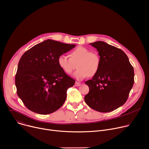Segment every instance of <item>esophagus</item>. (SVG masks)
I'll return each mask as SVG.
<instances>
[{
	"instance_id": "1",
	"label": "esophagus",
	"mask_w": 149,
	"mask_h": 149,
	"mask_svg": "<svg viewBox=\"0 0 149 149\" xmlns=\"http://www.w3.org/2000/svg\"><path fill=\"white\" fill-rule=\"evenodd\" d=\"M80 85H81V84L79 83V82H76L75 83V86H79Z\"/></svg>"
}]
</instances>
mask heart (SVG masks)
Returning <instances> with one entry per match:
<instances>
[{
	"instance_id": "heart-1",
	"label": "heart",
	"mask_w": 149,
	"mask_h": 149,
	"mask_svg": "<svg viewBox=\"0 0 149 149\" xmlns=\"http://www.w3.org/2000/svg\"><path fill=\"white\" fill-rule=\"evenodd\" d=\"M70 57L62 54L58 58V64L66 74H70L75 69L77 64L78 70L74 72V77L78 80H82L88 75H95L100 70L101 58L98 54L90 52L84 47H78L70 53Z\"/></svg>"
}]
</instances>
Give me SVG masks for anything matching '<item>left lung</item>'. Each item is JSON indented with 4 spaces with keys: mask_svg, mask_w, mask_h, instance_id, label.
Returning a JSON list of instances; mask_svg holds the SVG:
<instances>
[{
    "mask_svg": "<svg viewBox=\"0 0 149 149\" xmlns=\"http://www.w3.org/2000/svg\"><path fill=\"white\" fill-rule=\"evenodd\" d=\"M96 48L101 66L92 79L85 83L89 88L84 100L92 109L109 112L127 101L134 84V70L122 49L98 41L90 43Z\"/></svg>",
    "mask_w": 149,
    "mask_h": 149,
    "instance_id": "1",
    "label": "left lung"
}]
</instances>
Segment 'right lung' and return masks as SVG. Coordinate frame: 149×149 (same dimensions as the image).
I'll use <instances>...</instances> for the list:
<instances>
[{
  "label": "right lung",
  "mask_w": 149,
  "mask_h": 149,
  "mask_svg": "<svg viewBox=\"0 0 149 149\" xmlns=\"http://www.w3.org/2000/svg\"><path fill=\"white\" fill-rule=\"evenodd\" d=\"M76 45L48 39L25 52L15 77L17 93L27 109L47 115L64 104L67 89L75 81L59 67L58 58Z\"/></svg>",
  "instance_id": "obj_1"
}]
</instances>
